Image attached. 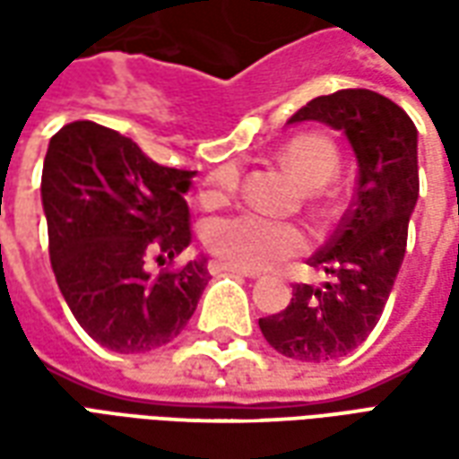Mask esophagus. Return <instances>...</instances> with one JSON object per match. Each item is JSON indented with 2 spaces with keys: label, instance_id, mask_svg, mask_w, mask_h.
Wrapping results in <instances>:
<instances>
[{
  "label": "esophagus",
  "instance_id": "34e87169",
  "mask_svg": "<svg viewBox=\"0 0 459 459\" xmlns=\"http://www.w3.org/2000/svg\"><path fill=\"white\" fill-rule=\"evenodd\" d=\"M209 270H211V275H221V273H233V275H243V278H258V273H253V270L236 268V265H230V263H223V260H211Z\"/></svg>",
  "mask_w": 459,
  "mask_h": 459
}]
</instances>
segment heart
<instances>
[{
  "label": "heart",
  "mask_w": 459,
  "mask_h": 459,
  "mask_svg": "<svg viewBox=\"0 0 459 459\" xmlns=\"http://www.w3.org/2000/svg\"><path fill=\"white\" fill-rule=\"evenodd\" d=\"M280 161L299 184L309 189L325 186L337 174L339 167L337 150L332 147V142L317 134H299L290 140L280 152ZM236 186H238V167L233 164L219 167L206 181L204 201L206 204L221 201ZM204 238L213 255L243 270L270 268L307 248V236L299 226L250 211L213 219L204 230Z\"/></svg>",
  "instance_id": "b5f03b06"
}]
</instances>
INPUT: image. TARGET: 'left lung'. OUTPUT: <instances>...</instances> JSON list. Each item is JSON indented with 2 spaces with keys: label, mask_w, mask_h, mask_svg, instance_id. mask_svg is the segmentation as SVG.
<instances>
[{
  "label": "left lung",
  "mask_w": 459,
  "mask_h": 459,
  "mask_svg": "<svg viewBox=\"0 0 459 459\" xmlns=\"http://www.w3.org/2000/svg\"><path fill=\"white\" fill-rule=\"evenodd\" d=\"M325 122L344 132L359 167L342 226L309 265L332 275L325 288L295 285L290 305L258 322L263 337L298 361H332L361 344L401 270L418 201V130L394 100L364 88L319 95L288 125Z\"/></svg>",
  "instance_id": "left-lung-1"
}]
</instances>
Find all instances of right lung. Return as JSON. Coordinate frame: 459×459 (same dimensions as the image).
Returning <instances> with one entry per match:
<instances>
[{"label":"right lung","mask_w":459,"mask_h":459,"mask_svg":"<svg viewBox=\"0 0 459 459\" xmlns=\"http://www.w3.org/2000/svg\"><path fill=\"white\" fill-rule=\"evenodd\" d=\"M191 177L91 120L64 125L48 142L41 204L56 282L88 337L110 351L169 344L209 285L204 255L160 278L147 270L191 243Z\"/></svg>","instance_id":"obj_1"}]
</instances>
